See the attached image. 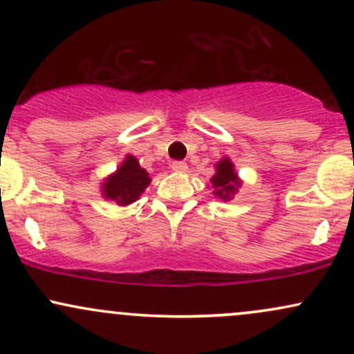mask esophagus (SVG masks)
Returning <instances> with one entry per match:
<instances>
[{
  "mask_svg": "<svg viewBox=\"0 0 354 354\" xmlns=\"http://www.w3.org/2000/svg\"><path fill=\"white\" fill-rule=\"evenodd\" d=\"M171 169L176 173H185L186 169H188V165H186L185 161H173Z\"/></svg>",
  "mask_w": 354,
  "mask_h": 354,
  "instance_id": "1",
  "label": "esophagus"
}]
</instances>
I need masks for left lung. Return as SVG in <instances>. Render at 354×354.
Here are the masks:
<instances>
[{
    "label": "left lung",
    "mask_w": 354,
    "mask_h": 354,
    "mask_svg": "<svg viewBox=\"0 0 354 354\" xmlns=\"http://www.w3.org/2000/svg\"><path fill=\"white\" fill-rule=\"evenodd\" d=\"M214 169H216V173L209 180L211 186H213V194L223 201L233 200L234 194L241 188V180L234 169V163L228 156H225L218 161Z\"/></svg>",
    "instance_id": "8db88e82"
}]
</instances>
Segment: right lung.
<instances>
[{"instance_id": "right-lung-1", "label": "right lung", "mask_w": 354, "mask_h": 354, "mask_svg": "<svg viewBox=\"0 0 354 354\" xmlns=\"http://www.w3.org/2000/svg\"><path fill=\"white\" fill-rule=\"evenodd\" d=\"M151 183L149 173L141 168L138 158L126 154L116 171L108 174L101 183V196L115 201L120 206H128L140 200L143 191Z\"/></svg>"}]
</instances>
